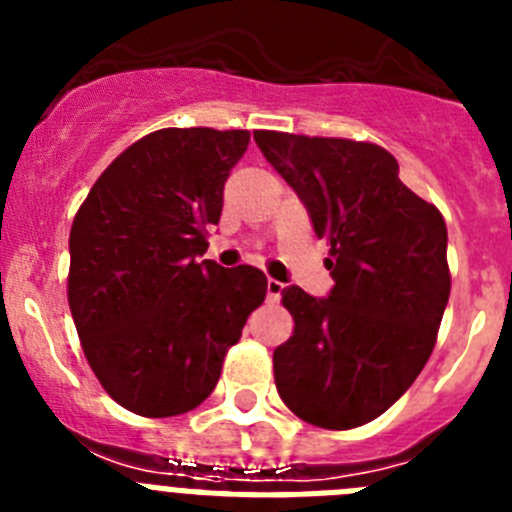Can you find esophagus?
Segmentation results:
<instances>
[{"instance_id": "obj_1", "label": "esophagus", "mask_w": 512, "mask_h": 512, "mask_svg": "<svg viewBox=\"0 0 512 512\" xmlns=\"http://www.w3.org/2000/svg\"><path fill=\"white\" fill-rule=\"evenodd\" d=\"M282 289H284V284L279 282V279H266V297H269V302H279V297H282Z\"/></svg>"}]
</instances>
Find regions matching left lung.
Here are the masks:
<instances>
[{"label":"left lung","instance_id":"1","mask_svg":"<svg viewBox=\"0 0 512 512\" xmlns=\"http://www.w3.org/2000/svg\"><path fill=\"white\" fill-rule=\"evenodd\" d=\"M277 174L330 243L328 297L282 289L295 333L274 351L279 397L305 423L379 418L423 372L449 302L446 223L374 143L256 130Z\"/></svg>","mask_w":512,"mask_h":512}]
</instances>
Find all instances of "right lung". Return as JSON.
I'll return each mask as SVG.
<instances>
[{
  "label": "right lung",
  "instance_id": "add662e5",
  "mask_svg": "<svg viewBox=\"0 0 512 512\" xmlns=\"http://www.w3.org/2000/svg\"><path fill=\"white\" fill-rule=\"evenodd\" d=\"M248 130L164 128L99 176L71 225L69 307L107 395L143 418L194 410L264 302L253 266L200 256Z\"/></svg>",
  "mask_w": 512,
  "mask_h": 512
}]
</instances>
